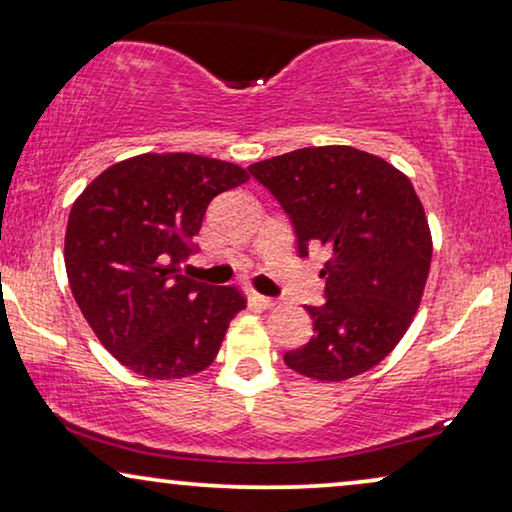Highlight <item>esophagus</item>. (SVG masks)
<instances>
[{
    "label": "esophagus",
    "instance_id": "esophagus-1",
    "mask_svg": "<svg viewBox=\"0 0 512 512\" xmlns=\"http://www.w3.org/2000/svg\"><path fill=\"white\" fill-rule=\"evenodd\" d=\"M254 303L258 307H263V310H272V307L277 305V300H272L268 296H261V293H254Z\"/></svg>",
    "mask_w": 512,
    "mask_h": 512
}]
</instances>
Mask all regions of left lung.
Segmentation results:
<instances>
[{"mask_svg": "<svg viewBox=\"0 0 512 512\" xmlns=\"http://www.w3.org/2000/svg\"><path fill=\"white\" fill-rule=\"evenodd\" d=\"M249 172L289 214L298 254L328 256L326 303L305 307L312 340L284 363L319 382L375 368L412 324L431 268L429 221L410 179L354 146H307Z\"/></svg>", "mask_w": 512, "mask_h": 512, "instance_id": "obj_1", "label": "left lung"}]
</instances>
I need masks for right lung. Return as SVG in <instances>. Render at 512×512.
Instances as JSON below:
<instances>
[{
    "mask_svg": "<svg viewBox=\"0 0 512 512\" xmlns=\"http://www.w3.org/2000/svg\"><path fill=\"white\" fill-rule=\"evenodd\" d=\"M240 165L195 153H142L95 177L74 200L65 268L97 340L146 380L212 366L230 319L247 307L237 286L181 275L207 205L244 184Z\"/></svg>",
    "mask_w": 512,
    "mask_h": 512,
    "instance_id": "1",
    "label": "right lung"
}]
</instances>
